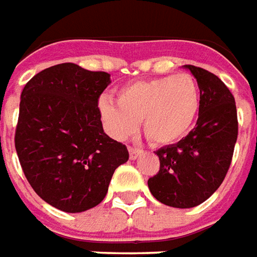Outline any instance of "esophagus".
<instances>
[{
    "label": "esophagus",
    "instance_id": "34e87169",
    "mask_svg": "<svg viewBox=\"0 0 257 257\" xmlns=\"http://www.w3.org/2000/svg\"><path fill=\"white\" fill-rule=\"evenodd\" d=\"M141 155H142L141 149H138V148H129V158L132 159V160L138 159V156H141Z\"/></svg>",
    "mask_w": 257,
    "mask_h": 257
}]
</instances>
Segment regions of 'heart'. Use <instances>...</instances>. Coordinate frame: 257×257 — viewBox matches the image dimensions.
Segmentation results:
<instances>
[{"label":"heart","instance_id":"1","mask_svg":"<svg viewBox=\"0 0 257 257\" xmlns=\"http://www.w3.org/2000/svg\"><path fill=\"white\" fill-rule=\"evenodd\" d=\"M200 105V90L190 74L132 81L118 90L116 102L108 97L98 102L102 122L112 138L126 139L141 119L143 134L159 146L186 138L195 123Z\"/></svg>","mask_w":257,"mask_h":257}]
</instances>
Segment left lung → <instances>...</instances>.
<instances>
[{"instance_id": "8db88e82", "label": "left lung", "mask_w": 257, "mask_h": 257, "mask_svg": "<svg viewBox=\"0 0 257 257\" xmlns=\"http://www.w3.org/2000/svg\"><path fill=\"white\" fill-rule=\"evenodd\" d=\"M200 88L195 128L174 145L156 151L160 170L148 180L152 195L165 205L193 208L208 200L224 181L238 138L235 98L229 88L201 67L186 64Z\"/></svg>"}]
</instances>
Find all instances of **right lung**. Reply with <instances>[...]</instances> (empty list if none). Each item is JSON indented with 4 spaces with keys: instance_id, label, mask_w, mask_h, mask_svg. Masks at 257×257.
Listing matches in <instances>:
<instances>
[{
    "instance_id": "1",
    "label": "right lung",
    "mask_w": 257,
    "mask_h": 257,
    "mask_svg": "<svg viewBox=\"0 0 257 257\" xmlns=\"http://www.w3.org/2000/svg\"><path fill=\"white\" fill-rule=\"evenodd\" d=\"M109 83L105 71L62 63L33 76L21 94L19 163L35 193L64 212L98 205L115 169L128 162L126 146L102 129L98 98Z\"/></svg>"
}]
</instances>
